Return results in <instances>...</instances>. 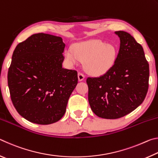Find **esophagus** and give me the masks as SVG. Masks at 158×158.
Masks as SVG:
<instances>
[{"label": "esophagus", "instance_id": "esophagus-1", "mask_svg": "<svg viewBox=\"0 0 158 158\" xmlns=\"http://www.w3.org/2000/svg\"><path fill=\"white\" fill-rule=\"evenodd\" d=\"M85 78V76L81 73H78V79H79V81H81L83 80Z\"/></svg>", "mask_w": 158, "mask_h": 158}]
</instances>
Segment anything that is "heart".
<instances>
[{"label": "heart", "instance_id": "obj_1", "mask_svg": "<svg viewBox=\"0 0 158 158\" xmlns=\"http://www.w3.org/2000/svg\"><path fill=\"white\" fill-rule=\"evenodd\" d=\"M117 56L118 50L114 44L96 39L74 44L64 53L65 59L69 65L84 60L85 70L96 75L108 72L115 64Z\"/></svg>", "mask_w": 158, "mask_h": 158}]
</instances>
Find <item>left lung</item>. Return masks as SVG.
<instances>
[{"mask_svg":"<svg viewBox=\"0 0 158 158\" xmlns=\"http://www.w3.org/2000/svg\"><path fill=\"white\" fill-rule=\"evenodd\" d=\"M120 48L114 66L103 75L89 77V102L98 116L116 119L143 102L148 89L149 65L143 47L130 33L116 31Z\"/></svg>","mask_w":158,"mask_h":158,"instance_id":"8db88e82","label":"left lung"}]
</instances>
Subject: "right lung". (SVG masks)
I'll return each mask as SVG.
<instances>
[{"instance_id": "add662e5", "label": "right lung", "mask_w": 158, "mask_h": 158, "mask_svg": "<svg viewBox=\"0 0 158 158\" xmlns=\"http://www.w3.org/2000/svg\"><path fill=\"white\" fill-rule=\"evenodd\" d=\"M65 44L60 37L32 35L16 47L7 81L16 110L31 123L59 121L78 83L75 70L63 68Z\"/></svg>"}]
</instances>
